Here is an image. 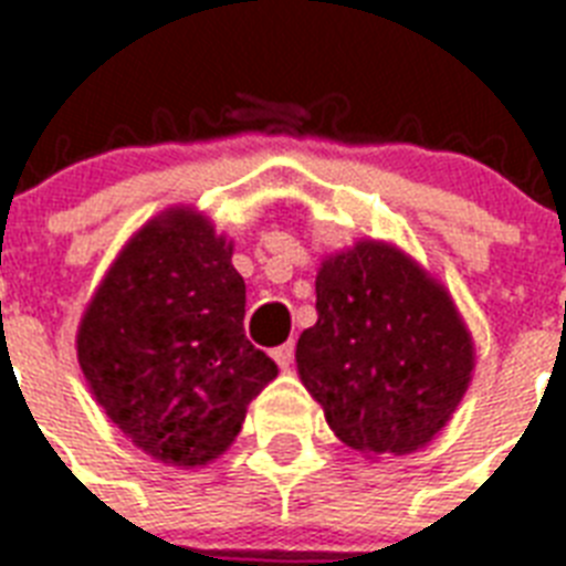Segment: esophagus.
<instances>
[{
  "instance_id": "1",
  "label": "esophagus",
  "mask_w": 566,
  "mask_h": 566,
  "mask_svg": "<svg viewBox=\"0 0 566 566\" xmlns=\"http://www.w3.org/2000/svg\"><path fill=\"white\" fill-rule=\"evenodd\" d=\"M270 355H273V361L279 364L282 370H287V367H291V364H293V355H296V346H293V340H287V344L275 346V349Z\"/></svg>"
}]
</instances>
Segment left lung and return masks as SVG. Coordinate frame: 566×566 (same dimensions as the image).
<instances>
[{
  "mask_svg": "<svg viewBox=\"0 0 566 566\" xmlns=\"http://www.w3.org/2000/svg\"><path fill=\"white\" fill-rule=\"evenodd\" d=\"M296 364L346 447L405 455L461 402L473 340L449 293L411 258L361 240L319 266L317 323L300 335Z\"/></svg>",
  "mask_w": 566,
  "mask_h": 566,
  "instance_id": "left-lung-1",
  "label": "left lung"
}]
</instances>
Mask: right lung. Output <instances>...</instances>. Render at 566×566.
<instances>
[{
  "label": "right lung",
  "instance_id": "right-lung-1",
  "mask_svg": "<svg viewBox=\"0 0 566 566\" xmlns=\"http://www.w3.org/2000/svg\"><path fill=\"white\" fill-rule=\"evenodd\" d=\"M247 284L205 217L167 211L137 231L78 328L96 402L135 447L199 467L238 438L275 364L243 335Z\"/></svg>",
  "mask_w": 566,
  "mask_h": 566
}]
</instances>
